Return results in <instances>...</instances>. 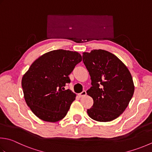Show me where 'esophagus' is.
<instances>
[{
    "instance_id": "esophagus-1",
    "label": "esophagus",
    "mask_w": 152,
    "mask_h": 152,
    "mask_svg": "<svg viewBox=\"0 0 152 152\" xmlns=\"http://www.w3.org/2000/svg\"><path fill=\"white\" fill-rule=\"evenodd\" d=\"M86 96V91H85V90H84V91H82L81 93L80 94H78V96L80 97H84V96Z\"/></svg>"
}]
</instances>
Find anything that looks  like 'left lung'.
I'll return each mask as SVG.
<instances>
[{
	"mask_svg": "<svg viewBox=\"0 0 152 152\" xmlns=\"http://www.w3.org/2000/svg\"><path fill=\"white\" fill-rule=\"evenodd\" d=\"M83 62L91 80L86 91L93 98L89 117L99 122H109L123 113L131 100L134 86L130 71L119 58L110 52L95 49L83 53Z\"/></svg>",
	"mask_w": 152,
	"mask_h": 152,
	"instance_id": "obj_1",
	"label": "left lung"
}]
</instances>
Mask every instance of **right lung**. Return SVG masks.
Wrapping results in <instances>:
<instances>
[{"mask_svg":"<svg viewBox=\"0 0 152 152\" xmlns=\"http://www.w3.org/2000/svg\"><path fill=\"white\" fill-rule=\"evenodd\" d=\"M81 61L78 53L58 49L33 62L23 76L22 87L27 105L38 118L55 123L66 115L76 94L64 87L70 82L69 74Z\"/></svg>","mask_w":152,"mask_h":152,"instance_id":"add662e5","label":"right lung"}]
</instances>
